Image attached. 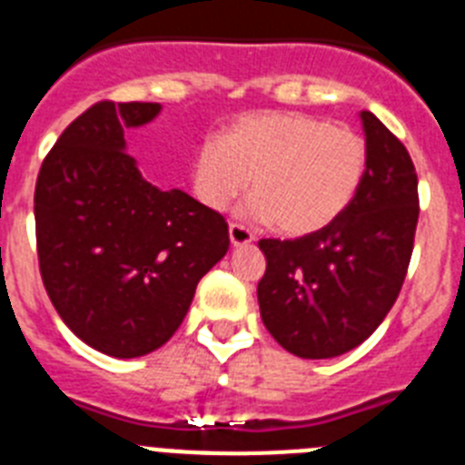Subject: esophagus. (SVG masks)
I'll list each match as a JSON object with an SVG mask.
<instances>
[{"label":"esophagus","mask_w":465,"mask_h":465,"mask_svg":"<svg viewBox=\"0 0 465 465\" xmlns=\"http://www.w3.org/2000/svg\"><path fill=\"white\" fill-rule=\"evenodd\" d=\"M229 238H232L233 248H243V245L255 241L252 232H250L248 227H243V224H238V222H232V224H229Z\"/></svg>","instance_id":"esophagus-1"}]
</instances>
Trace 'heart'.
Returning <instances> with one entry per match:
<instances>
[{
  "mask_svg": "<svg viewBox=\"0 0 465 465\" xmlns=\"http://www.w3.org/2000/svg\"><path fill=\"white\" fill-rule=\"evenodd\" d=\"M367 159L365 137L353 128L300 112H255L233 119L222 137L205 135L196 144L192 187L205 208L227 210L250 184V217L304 236L353 203Z\"/></svg>",
  "mask_w": 465,
  "mask_h": 465,
  "instance_id": "1",
  "label": "heart"
}]
</instances>
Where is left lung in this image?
Here are the masks:
<instances>
[{
  "instance_id": "1",
  "label": "left lung",
  "mask_w": 465,
  "mask_h": 465,
  "mask_svg": "<svg viewBox=\"0 0 465 465\" xmlns=\"http://www.w3.org/2000/svg\"><path fill=\"white\" fill-rule=\"evenodd\" d=\"M361 116L370 159L353 203L313 233L260 241L262 322L282 349L311 361L346 353L381 325L414 250L419 189L410 152L372 112Z\"/></svg>"
}]
</instances>
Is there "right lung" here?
<instances>
[{
  "mask_svg": "<svg viewBox=\"0 0 465 465\" xmlns=\"http://www.w3.org/2000/svg\"><path fill=\"white\" fill-rule=\"evenodd\" d=\"M159 103L100 100L64 128L35 187L44 288L76 337L114 358L163 346L201 278L227 255L229 224L180 189L147 183L124 131Z\"/></svg>",
  "mask_w": 465,
  "mask_h": 465,
  "instance_id": "right-lung-1",
  "label": "right lung"
}]
</instances>
